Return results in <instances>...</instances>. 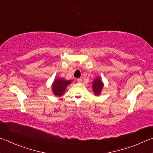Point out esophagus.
<instances>
[{"label":"esophagus","mask_w":153,"mask_h":153,"mask_svg":"<svg viewBox=\"0 0 153 153\" xmlns=\"http://www.w3.org/2000/svg\"><path fill=\"white\" fill-rule=\"evenodd\" d=\"M76 81H77V82H82V79H76Z\"/></svg>","instance_id":"esophagus-1"}]
</instances>
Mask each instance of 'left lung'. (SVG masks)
Returning a JSON list of instances; mask_svg holds the SVG:
<instances>
[{
  "instance_id": "1",
  "label": "left lung",
  "mask_w": 153,
  "mask_h": 153,
  "mask_svg": "<svg viewBox=\"0 0 153 153\" xmlns=\"http://www.w3.org/2000/svg\"><path fill=\"white\" fill-rule=\"evenodd\" d=\"M103 86L104 85L102 83V82L101 81V80H100V78H96L95 79L93 82V86H92L94 94L97 95V96H98V95L101 93V91L102 88H103Z\"/></svg>"
}]
</instances>
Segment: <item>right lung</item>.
Listing matches in <instances>:
<instances>
[{
  "mask_svg": "<svg viewBox=\"0 0 153 153\" xmlns=\"http://www.w3.org/2000/svg\"><path fill=\"white\" fill-rule=\"evenodd\" d=\"M71 82V81H66L63 79H57L55 80L52 85V89H53L54 94L57 96H62L64 93L66 87Z\"/></svg>",
  "mask_w": 153,
  "mask_h": 153,
  "instance_id": "add662e5",
  "label": "right lung"
}]
</instances>
